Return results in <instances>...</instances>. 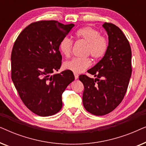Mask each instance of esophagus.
<instances>
[{
    "label": "esophagus",
    "instance_id": "esophagus-1",
    "mask_svg": "<svg viewBox=\"0 0 146 146\" xmlns=\"http://www.w3.org/2000/svg\"><path fill=\"white\" fill-rule=\"evenodd\" d=\"M74 78L76 80H77L78 78V75L77 74H74Z\"/></svg>",
    "mask_w": 146,
    "mask_h": 146
}]
</instances>
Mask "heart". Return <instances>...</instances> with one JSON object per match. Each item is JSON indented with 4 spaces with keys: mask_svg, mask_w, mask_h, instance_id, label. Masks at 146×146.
Masks as SVG:
<instances>
[{
    "mask_svg": "<svg viewBox=\"0 0 146 146\" xmlns=\"http://www.w3.org/2000/svg\"><path fill=\"white\" fill-rule=\"evenodd\" d=\"M78 38L87 43L86 54L91 55L94 59L103 57L108 48V41L104 36L101 35L100 32L92 27H84L76 33ZM73 42L70 38L65 37L59 44V48L62 54L66 57H69L72 49ZM91 64L88 58H74L64 63V68L74 73L79 74L88 68Z\"/></svg>",
    "mask_w": 146,
    "mask_h": 146,
    "instance_id": "obj_1",
    "label": "heart"
}]
</instances>
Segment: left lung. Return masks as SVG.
Wrapping results in <instances>:
<instances>
[{
  "label": "left lung",
  "mask_w": 146,
  "mask_h": 146,
  "mask_svg": "<svg viewBox=\"0 0 146 146\" xmlns=\"http://www.w3.org/2000/svg\"><path fill=\"white\" fill-rule=\"evenodd\" d=\"M102 27L108 35V48L102 60L87 71L96 78L79 76L84 86V107L96 115L108 114L121 102L131 75V50L127 38L113 24L105 23Z\"/></svg>",
  "instance_id": "obj_1"
}]
</instances>
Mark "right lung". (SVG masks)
<instances>
[{
	"instance_id": "add662e5",
	"label": "right lung",
	"mask_w": 146,
	"mask_h": 146,
	"mask_svg": "<svg viewBox=\"0 0 146 146\" xmlns=\"http://www.w3.org/2000/svg\"><path fill=\"white\" fill-rule=\"evenodd\" d=\"M74 27L56 21L31 23L20 33L11 53V78L22 101L40 116L52 115L62 107V94L74 80L73 72L60 74L59 44Z\"/></svg>"
}]
</instances>
